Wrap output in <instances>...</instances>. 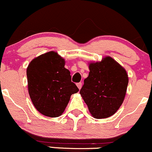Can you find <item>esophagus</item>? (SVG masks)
<instances>
[{"label": "esophagus", "mask_w": 152, "mask_h": 152, "mask_svg": "<svg viewBox=\"0 0 152 152\" xmlns=\"http://www.w3.org/2000/svg\"><path fill=\"white\" fill-rule=\"evenodd\" d=\"M82 83H77V86L78 87V88L80 89L81 88H82Z\"/></svg>", "instance_id": "esophagus-1"}]
</instances>
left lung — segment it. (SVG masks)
I'll list each match as a JSON object with an SVG mask.
<instances>
[{"label":"left lung","mask_w":152,"mask_h":152,"mask_svg":"<svg viewBox=\"0 0 152 152\" xmlns=\"http://www.w3.org/2000/svg\"><path fill=\"white\" fill-rule=\"evenodd\" d=\"M89 70L80 94L92 116L98 119L108 118L124 99L129 82L126 70L110 56L90 63Z\"/></svg>","instance_id":"1"}]
</instances>
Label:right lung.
Instances as JSON below:
<instances>
[{"label":"right lung","mask_w":152,"mask_h":152,"mask_svg":"<svg viewBox=\"0 0 152 152\" xmlns=\"http://www.w3.org/2000/svg\"><path fill=\"white\" fill-rule=\"evenodd\" d=\"M64 65V59L50 51L33 59L28 66L30 97L36 109L44 115H61L71 95L79 91Z\"/></svg>","instance_id":"obj_1"}]
</instances>
